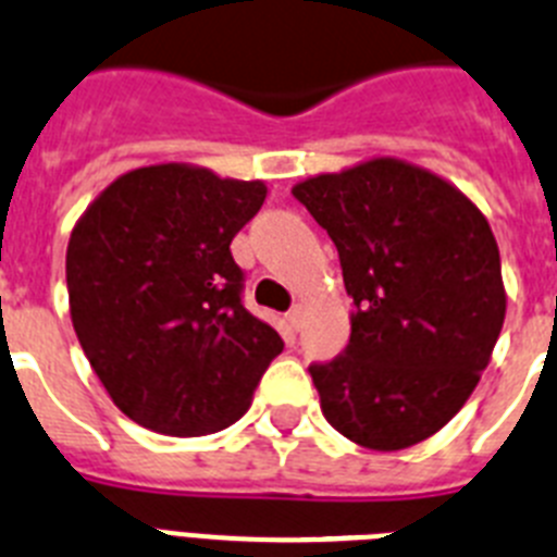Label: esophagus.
Masks as SVG:
<instances>
[{
    "label": "esophagus",
    "instance_id": "esophagus-1",
    "mask_svg": "<svg viewBox=\"0 0 557 557\" xmlns=\"http://www.w3.org/2000/svg\"><path fill=\"white\" fill-rule=\"evenodd\" d=\"M302 322H306V311H302V306L292 308V311H288V325H292V331H299Z\"/></svg>",
    "mask_w": 557,
    "mask_h": 557
}]
</instances>
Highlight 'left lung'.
<instances>
[{
  "instance_id": "1",
  "label": "left lung",
  "mask_w": 557,
  "mask_h": 557,
  "mask_svg": "<svg viewBox=\"0 0 557 557\" xmlns=\"http://www.w3.org/2000/svg\"><path fill=\"white\" fill-rule=\"evenodd\" d=\"M292 193L336 244L356 306L345 352L308 367L322 414L370 451L432 437L471 398L505 325L491 224L451 182L395 157Z\"/></svg>"
}]
</instances>
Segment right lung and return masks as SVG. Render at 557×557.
<instances>
[{
	"label": "right lung",
	"mask_w": 557,
	"mask_h": 557,
	"mask_svg": "<svg viewBox=\"0 0 557 557\" xmlns=\"http://www.w3.org/2000/svg\"><path fill=\"white\" fill-rule=\"evenodd\" d=\"M265 198L260 178L187 162L114 178L77 219L66 288L77 342L120 412L171 437H201L251 406L283 352L240 302L230 244Z\"/></svg>",
	"instance_id": "add662e5"
}]
</instances>
